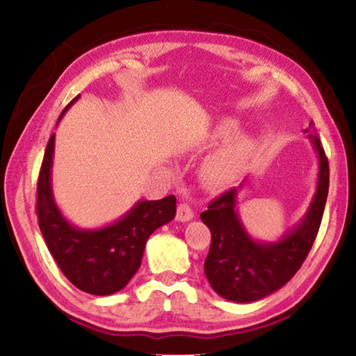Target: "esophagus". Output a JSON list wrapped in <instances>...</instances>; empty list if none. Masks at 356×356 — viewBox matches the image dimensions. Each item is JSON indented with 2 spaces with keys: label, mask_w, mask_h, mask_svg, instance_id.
I'll return each mask as SVG.
<instances>
[{
  "label": "esophagus",
  "mask_w": 356,
  "mask_h": 356,
  "mask_svg": "<svg viewBox=\"0 0 356 356\" xmlns=\"http://www.w3.org/2000/svg\"><path fill=\"white\" fill-rule=\"evenodd\" d=\"M193 216H195V213H193V210H191V207L188 206V204H185V202L179 204V207H177V216H176L177 221L186 222V221L193 220Z\"/></svg>",
  "instance_id": "obj_1"
}]
</instances>
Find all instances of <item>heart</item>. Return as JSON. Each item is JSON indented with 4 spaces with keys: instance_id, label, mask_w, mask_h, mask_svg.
Wrapping results in <instances>:
<instances>
[{
    "instance_id": "obj_1",
    "label": "heart",
    "mask_w": 356,
    "mask_h": 356,
    "mask_svg": "<svg viewBox=\"0 0 356 356\" xmlns=\"http://www.w3.org/2000/svg\"><path fill=\"white\" fill-rule=\"evenodd\" d=\"M240 122L237 119L225 118L215 122L212 127L204 131L196 140V146H207V144H213L229 138L218 150L209 155L202 163V177L209 184L220 185L229 182L248 163L252 150H254V140L248 134H238L236 136Z\"/></svg>"
}]
</instances>
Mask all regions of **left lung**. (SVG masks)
I'll return each mask as SVG.
<instances>
[{
  "label": "left lung",
  "instance_id": "obj_1",
  "mask_svg": "<svg viewBox=\"0 0 356 356\" xmlns=\"http://www.w3.org/2000/svg\"><path fill=\"white\" fill-rule=\"evenodd\" d=\"M305 134H308L317 155L316 191L303 218L287 229L281 238L265 242L252 238L246 231L238 215L237 197L248 179L209 204V209L201 213L202 222L212 232L204 272L220 297L236 303H252L268 297L287 284L308 256L321 227L328 196L330 170L314 124L311 122Z\"/></svg>",
  "mask_w": 356,
  "mask_h": 356
}]
</instances>
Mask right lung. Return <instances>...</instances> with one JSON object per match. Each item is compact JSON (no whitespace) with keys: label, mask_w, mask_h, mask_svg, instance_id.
I'll use <instances>...</instances> for the list:
<instances>
[{"label":"right lung","mask_w":356,"mask_h":356,"mask_svg":"<svg viewBox=\"0 0 356 356\" xmlns=\"http://www.w3.org/2000/svg\"><path fill=\"white\" fill-rule=\"evenodd\" d=\"M80 99L64 108L59 120ZM58 120V122H59ZM55 134L47 144L38 180V218L53 259L72 284L91 295H111L129 284L140 268L146 242L155 229L176 216V197L138 201L119 220L102 227H78L63 215L53 195Z\"/></svg>","instance_id":"obj_1"}]
</instances>
